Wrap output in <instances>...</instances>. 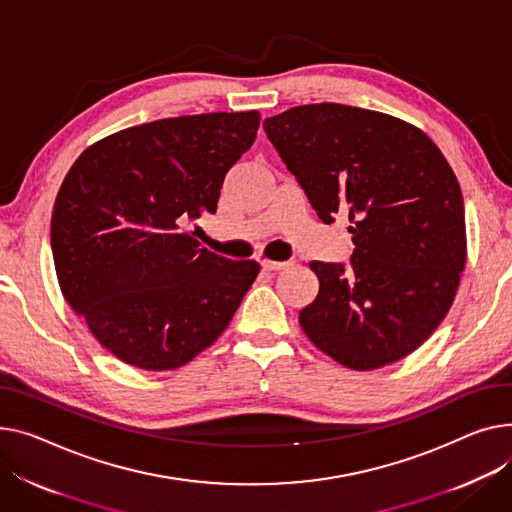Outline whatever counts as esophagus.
Instances as JSON below:
<instances>
[{
	"label": "esophagus",
	"mask_w": 512,
	"mask_h": 512,
	"mask_svg": "<svg viewBox=\"0 0 512 512\" xmlns=\"http://www.w3.org/2000/svg\"><path fill=\"white\" fill-rule=\"evenodd\" d=\"M261 265H263V269H267V271H280V269H284L288 263H284V261H269V259H263V261H261Z\"/></svg>",
	"instance_id": "esophagus-1"
}]
</instances>
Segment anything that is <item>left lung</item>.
Wrapping results in <instances>:
<instances>
[{
	"label": "left lung",
	"instance_id": "obj_1",
	"mask_svg": "<svg viewBox=\"0 0 512 512\" xmlns=\"http://www.w3.org/2000/svg\"><path fill=\"white\" fill-rule=\"evenodd\" d=\"M263 129L317 216L350 218V263H311L319 294L300 327L354 370L412 354L445 319L465 267L453 168L418 127L335 102L267 117Z\"/></svg>",
	"mask_w": 512,
	"mask_h": 512
}]
</instances>
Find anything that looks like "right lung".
I'll list each match as a JSON object with an SVG mask.
<instances>
[{
    "instance_id": "add662e5",
    "label": "right lung",
    "mask_w": 512,
    "mask_h": 512,
    "mask_svg": "<svg viewBox=\"0 0 512 512\" xmlns=\"http://www.w3.org/2000/svg\"><path fill=\"white\" fill-rule=\"evenodd\" d=\"M261 115L203 113L117 131L65 175L51 218L61 292L125 364L173 370L212 346L259 274L199 247L185 226L214 214Z\"/></svg>"
}]
</instances>
